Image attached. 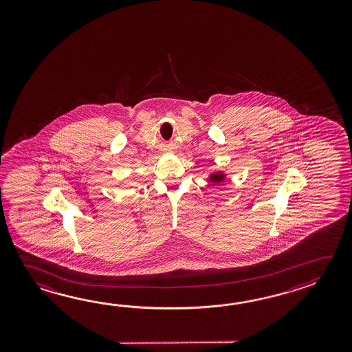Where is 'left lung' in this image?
<instances>
[{"label": "left lung", "mask_w": 352, "mask_h": 352, "mask_svg": "<svg viewBox=\"0 0 352 352\" xmlns=\"http://www.w3.org/2000/svg\"><path fill=\"white\" fill-rule=\"evenodd\" d=\"M224 175H221V173H215V175H211L210 176V181L211 182H221L223 179H224Z\"/></svg>", "instance_id": "1"}]
</instances>
